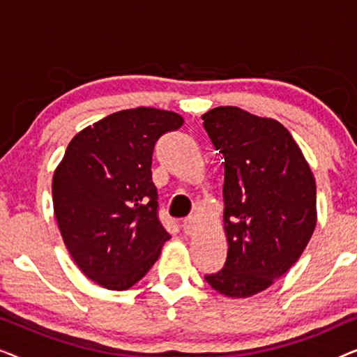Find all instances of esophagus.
I'll return each instance as SVG.
<instances>
[{
	"label": "esophagus",
	"mask_w": 357,
	"mask_h": 357,
	"mask_svg": "<svg viewBox=\"0 0 357 357\" xmlns=\"http://www.w3.org/2000/svg\"><path fill=\"white\" fill-rule=\"evenodd\" d=\"M182 229H183V232L187 234V236H190V234H193L195 231H197V221H195V218L190 216L187 219H183Z\"/></svg>",
	"instance_id": "1"
}]
</instances>
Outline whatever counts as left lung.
<instances>
[{"label":"left lung","instance_id":"left-lung-1","mask_svg":"<svg viewBox=\"0 0 357 357\" xmlns=\"http://www.w3.org/2000/svg\"><path fill=\"white\" fill-rule=\"evenodd\" d=\"M203 126L224 158L222 270L204 276L227 297L265 291L299 260L317 224V190L299 146L280 121L216 107Z\"/></svg>","mask_w":357,"mask_h":357}]
</instances>
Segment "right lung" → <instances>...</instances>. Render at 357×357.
I'll use <instances>...</instances> for the list:
<instances>
[{"mask_svg": "<svg viewBox=\"0 0 357 357\" xmlns=\"http://www.w3.org/2000/svg\"><path fill=\"white\" fill-rule=\"evenodd\" d=\"M182 125V116L167 110L116 112L77 133L53 174V209L65 245L102 287L128 289L170 238L151 165L158 139Z\"/></svg>", "mask_w": 357, "mask_h": 357, "instance_id": "obj_1", "label": "right lung"}]
</instances>
